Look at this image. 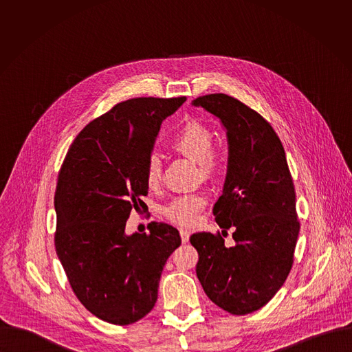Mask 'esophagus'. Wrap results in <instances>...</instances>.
<instances>
[{
  "mask_svg": "<svg viewBox=\"0 0 352 352\" xmlns=\"http://www.w3.org/2000/svg\"><path fill=\"white\" fill-rule=\"evenodd\" d=\"M180 236H182V241L186 244V243H188V240H190V230H187V229H180Z\"/></svg>",
  "mask_w": 352,
  "mask_h": 352,
  "instance_id": "34e87169",
  "label": "esophagus"
}]
</instances>
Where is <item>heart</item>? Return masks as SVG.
Segmentation results:
<instances>
[{
	"instance_id": "obj_1",
	"label": "heart",
	"mask_w": 352,
	"mask_h": 352,
	"mask_svg": "<svg viewBox=\"0 0 352 352\" xmlns=\"http://www.w3.org/2000/svg\"><path fill=\"white\" fill-rule=\"evenodd\" d=\"M170 146L190 160L198 162L203 177H212L219 161L212 149V134L199 122L191 120L186 123L182 130L172 140ZM161 180V161L157 154H151L145 166V182L149 188H155ZM206 204V198L201 194H187L175 198L162 210V214L172 222L180 225H192L198 221L199 212Z\"/></svg>"
}]
</instances>
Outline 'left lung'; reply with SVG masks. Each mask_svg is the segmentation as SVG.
Returning <instances> with one entry per match:
<instances>
[{
    "mask_svg": "<svg viewBox=\"0 0 352 352\" xmlns=\"http://www.w3.org/2000/svg\"><path fill=\"white\" fill-rule=\"evenodd\" d=\"M191 104L226 133V179L212 212L222 232L234 229L236 243L226 247L221 236L194 233L197 276L221 309L248 314L278 293L293 265L300 222L286 153L271 124L241 101L215 94Z\"/></svg>",
    "mask_w": 352,
    "mask_h": 352,
    "instance_id": "left-lung-1",
    "label": "left lung"
}]
</instances>
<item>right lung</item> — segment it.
Returning a JSON list of instances; mask_svg holds the SVG:
<instances>
[{
    "label": "right lung",
    "mask_w": 352,
    "mask_h": 352,
    "mask_svg": "<svg viewBox=\"0 0 352 352\" xmlns=\"http://www.w3.org/2000/svg\"><path fill=\"white\" fill-rule=\"evenodd\" d=\"M186 101L140 98L116 104L77 135L62 164L54 207L55 250L81 303L102 321L129 325L158 297L162 268L179 230L151 222L126 233L133 207L148 195L145 166L161 123Z\"/></svg>",
    "instance_id": "obj_1"
}]
</instances>
